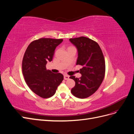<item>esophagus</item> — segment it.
Wrapping results in <instances>:
<instances>
[{
	"label": "esophagus",
	"mask_w": 134,
	"mask_h": 134,
	"mask_svg": "<svg viewBox=\"0 0 134 134\" xmlns=\"http://www.w3.org/2000/svg\"><path fill=\"white\" fill-rule=\"evenodd\" d=\"M69 76L68 75H64V79L65 80H68V79H69Z\"/></svg>",
	"instance_id": "34e87169"
}]
</instances>
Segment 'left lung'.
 <instances>
[{
    "instance_id": "8db88e82",
    "label": "left lung",
    "mask_w": 134,
    "mask_h": 134,
    "mask_svg": "<svg viewBox=\"0 0 134 134\" xmlns=\"http://www.w3.org/2000/svg\"><path fill=\"white\" fill-rule=\"evenodd\" d=\"M70 41L78 50L76 65L82 66L79 78L71 76L75 85L71 90L72 94L79 98H86L98 90L105 74V60L99 44L86 37L70 38Z\"/></svg>"
}]
</instances>
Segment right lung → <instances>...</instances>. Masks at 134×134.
<instances>
[{
	"label": "right lung",
	"instance_id": "add662e5",
	"mask_svg": "<svg viewBox=\"0 0 134 134\" xmlns=\"http://www.w3.org/2000/svg\"><path fill=\"white\" fill-rule=\"evenodd\" d=\"M63 39L41 38L32 41L26 50L22 60V72L31 90L43 98L52 97L62 82L64 76L47 70V63L51 62L55 50Z\"/></svg>",
	"mask_w": 134,
	"mask_h": 134
}]
</instances>
